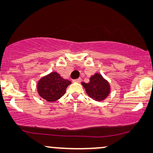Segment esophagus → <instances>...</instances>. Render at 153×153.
Segmentation results:
<instances>
[{
  "instance_id": "1",
  "label": "esophagus",
  "mask_w": 153,
  "mask_h": 153,
  "mask_svg": "<svg viewBox=\"0 0 153 153\" xmlns=\"http://www.w3.org/2000/svg\"><path fill=\"white\" fill-rule=\"evenodd\" d=\"M81 78H79V79H74V80H73V81H74V82H77V83L81 82Z\"/></svg>"
}]
</instances>
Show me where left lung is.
<instances>
[{
  "instance_id": "left-lung-1",
  "label": "left lung",
  "mask_w": 153,
  "mask_h": 153,
  "mask_svg": "<svg viewBox=\"0 0 153 153\" xmlns=\"http://www.w3.org/2000/svg\"><path fill=\"white\" fill-rule=\"evenodd\" d=\"M81 84L88 95L96 101H102L110 93L109 83L100 74H95L91 76L89 83L83 82Z\"/></svg>"
}]
</instances>
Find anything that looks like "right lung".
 Masks as SVG:
<instances>
[{"label":"right lung","mask_w":153,"mask_h":153,"mask_svg":"<svg viewBox=\"0 0 153 153\" xmlns=\"http://www.w3.org/2000/svg\"><path fill=\"white\" fill-rule=\"evenodd\" d=\"M71 81L64 79L57 72L44 76L37 83V91L42 97L47 102H55L64 95Z\"/></svg>","instance_id":"add662e5"}]
</instances>
